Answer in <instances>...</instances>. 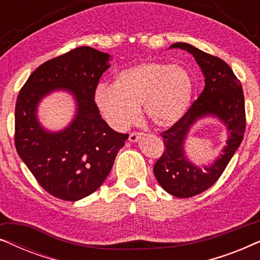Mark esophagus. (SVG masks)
Segmentation results:
<instances>
[{"label": "esophagus", "mask_w": 260, "mask_h": 260, "mask_svg": "<svg viewBox=\"0 0 260 260\" xmlns=\"http://www.w3.org/2000/svg\"><path fill=\"white\" fill-rule=\"evenodd\" d=\"M142 136H143V134H142V133H133V134H130L129 141L133 142V143H135V142H137Z\"/></svg>", "instance_id": "obj_1"}]
</instances>
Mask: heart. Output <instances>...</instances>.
I'll return each instance as SVG.
<instances>
[{"label":"heart","mask_w":260,"mask_h":260,"mask_svg":"<svg viewBox=\"0 0 260 260\" xmlns=\"http://www.w3.org/2000/svg\"><path fill=\"white\" fill-rule=\"evenodd\" d=\"M193 80L183 67L166 62H143L117 74L115 85H99L94 102L110 126L125 130L140 117L169 127L182 118L190 105Z\"/></svg>","instance_id":"1"}]
</instances>
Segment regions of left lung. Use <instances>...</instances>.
Returning <instances> with one entry per match:
<instances>
[{
  "label": "left lung",
  "instance_id": "1",
  "mask_svg": "<svg viewBox=\"0 0 260 260\" xmlns=\"http://www.w3.org/2000/svg\"><path fill=\"white\" fill-rule=\"evenodd\" d=\"M169 48L190 53L205 76V88L200 97L179 122L163 131L166 150L154 166L156 180L169 194L176 198H191L214 184L229 165L244 138L246 117L243 87L227 63L186 42H176ZM206 115L216 116L225 124L229 140L223 154L211 166H195L185 157L184 141L190 127Z\"/></svg>",
  "mask_w": 260,
  "mask_h": 260
}]
</instances>
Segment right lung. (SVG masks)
Instances as JSON below:
<instances>
[{"instance_id":"add662e5","label":"right lung","mask_w":260,"mask_h":260,"mask_svg":"<svg viewBox=\"0 0 260 260\" xmlns=\"http://www.w3.org/2000/svg\"><path fill=\"white\" fill-rule=\"evenodd\" d=\"M110 58L87 46L74 48L39 66L17 95V154L39 184L61 200L77 201L97 190L129 137L108 125L94 102ZM55 89L71 92L77 112L69 127L52 133L38 122L36 109L41 99Z\"/></svg>"}]
</instances>
